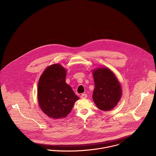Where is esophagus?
I'll return each mask as SVG.
<instances>
[{
	"label": "esophagus",
	"mask_w": 156,
	"mask_h": 156,
	"mask_svg": "<svg viewBox=\"0 0 156 156\" xmlns=\"http://www.w3.org/2000/svg\"><path fill=\"white\" fill-rule=\"evenodd\" d=\"M87 96H88V95H87V94H82L80 95V98H82V99H85V98H87Z\"/></svg>",
	"instance_id": "esophagus-1"
}]
</instances>
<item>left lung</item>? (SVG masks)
<instances>
[{
	"mask_svg": "<svg viewBox=\"0 0 156 156\" xmlns=\"http://www.w3.org/2000/svg\"><path fill=\"white\" fill-rule=\"evenodd\" d=\"M95 88L92 98L97 107L103 111L115 108L120 100L122 90L114 73L108 68L93 71Z\"/></svg>",
	"mask_w": 156,
	"mask_h": 156,
	"instance_id": "left-lung-1",
	"label": "left lung"
}]
</instances>
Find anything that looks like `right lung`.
<instances>
[{
    "label": "right lung",
    "mask_w": 156,
    "mask_h": 156,
    "mask_svg": "<svg viewBox=\"0 0 156 156\" xmlns=\"http://www.w3.org/2000/svg\"><path fill=\"white\" fill-rule=\"evenodd\" d=\"M67 71L60 64L46 68L38 85V100L42 111L53 119L65 118L79 98L66 82Z\"/></svg>",
    "instance_id": "obj_1"
}]
</instances>
